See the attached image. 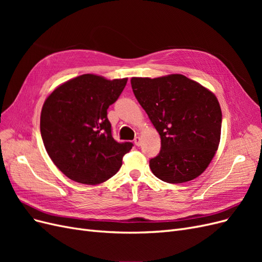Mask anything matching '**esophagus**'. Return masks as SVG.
<instances>
[{
    "label": "esophagus",
    "instance_id": "esophagus-1",
    "mask_svg": "<svg viewBox=\"0 0 262 262\" xmlns=\"http://www.w3.org/2000/svg\"><path fill=\"white\" fill-rule=\"evenodd\" d=\"M134 144H136L137 146L141 145V138L140 137H137L136 139H134Z\"/></svg>",
    "mask_w": 262,
    "mask_h": 262
}]
</instances>
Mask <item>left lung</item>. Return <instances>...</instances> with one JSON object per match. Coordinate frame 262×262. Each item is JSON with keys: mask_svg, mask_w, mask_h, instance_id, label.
Here are the masks:
<instances>
[{"mask_svg": "<svg viewBox=\"0 0 262 262\" xmlns=\"http://www.w3.org/2000/svg\"><path fill=\"white\" fill-rule=\"evenodd\" d=\"M131 86L161 136V152L149 160L152 172L169 184L200 176L220 144L222 112L215 95L181 74L132 77Z\"/></svg>", "mask_w": 262, "mask_h": 262, "instance_id": "obj_1", "label": "left lung"}]
</instances>
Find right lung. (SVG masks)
I'll use <instances>...</instances> for the list:
<instances>
[{"label":"right lung","instance_id":"right-lung-1","mask_svg":"<svg viewBox=\"0 0 262 262\" xmlns=\"http://www.w3.org/2000/svg\"><path fill=\"white\" fill-rule=\"evenodd\" d=\"M128 78L106 80L83 74L57 87L46 99L40 132L47 153L64 175L98 185L120 169L131 142L113 138L107 109L119 98Z\"/></svg>","mask_w":262,"mask_h":262}]
</instances>
